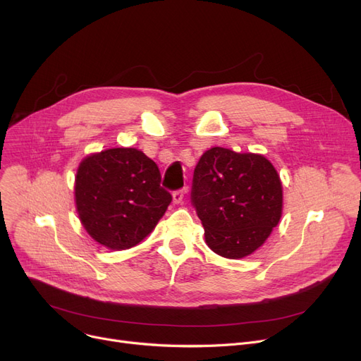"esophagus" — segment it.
I'll use <instances>...</instances> for the list:
<instances>
[{
  "mask_svg": "<svg viewBox=\"0 0 361 361\" xmlns=\"http://www.w3.org/2000/svg\"><path fill=\"white\" fill-rule=\"evenodd\" d=\"M184 190H176L173 192V202L174 203H181L184 200Z\"/></svg>",
  "mask_w": 361,
  "mask_h": 361,
  "instance_id": "1",
  "label": "esophagus"
}]
</instances>
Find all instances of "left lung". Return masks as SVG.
Instances as JSON below:
<instances>
[{
    "mask_svg": "<svg viewBox=\"0 0 361 361\" xmlns=\"http://www.w3.org/2000/svg\"><path fill=\"white\" fill-rule=\"evenodd\" d=\"M192 203L209 249L226 259L252 255L282 215V184L275 166L257 154L212 147L199 159Z\"/></svg>",
    "mask_w": 361,
    "mask_h": 361,
    "instance_id": "1",
    "label": "left lung"
}]
</instances>
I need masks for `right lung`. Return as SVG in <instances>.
<instances>
[{"instance_id": "add662e5", "label": "right lung", "mask_w": 361, "mask_h": 361, "mask_svg": "<svg viewBox=\"0 0 361 361\" xmlns=\"http://www.w3.org/2000/svg\"><path fill=\"white\" fill-rule=\"evenodd\" d=\"M74 195L85 230L111 250L139 244L173 200L161 187L158 165L135 147L86 157L75 176Z\"/></svg>"}]
</instances>
